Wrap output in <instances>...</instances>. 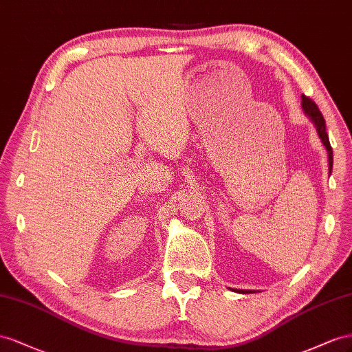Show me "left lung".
<instances>
[{
	"label": "left lung",
	"mask_w": 352,
	"mask_h": 352,
	"mask_svg": "<svg viewBox=\"0 0 352 352\" xmlns=\"http://www.w3.org/2000/svg\"><path fill=\"white\" fill-rule=\"evenodd\" d=\"M302 110L304 113L309 118L311 122L314 124L316 129H317V134L321 140V143L324 144L326 150H327V157H329V174H332V168H333V150H332V146H330L329 143V135L326 133V120L323 118V115H321V112L318 110L317 104L313 102V100L302 96ZM230 290H233V292H237V294H252L255 292V290H243V289H232L228 287Z\"/></svg>",
	"instance_id": "8db88e82"
}]
</instances>
